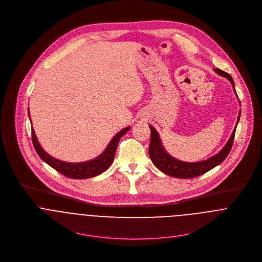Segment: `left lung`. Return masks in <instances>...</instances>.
Listing matches in <instances>:
<instances>
[{
    "label": "left lung",
    "instance_id": "1",
    "mask_svg": "<svg viewBox=\"0 0 262 262\" xmlns=\"http://www.w3.org/2000/svg\"><path fill=\"white\" fill-rule=\"evenodd\" d=\"M214 71L218 75L227 77L231 81V83L234 88V91H235V84H234V81H233V78L231 75L219 69H214ZM235 93H236V91H235ZM240 114H241V110L239 112L237 124L240 119ZM237 124H236V127H237ZM149 127L150 130H151L149 144V156L151 161L163 173L173 177V178H178V179H192V178L200 177V176L206 173L207 171L211 170L215 166L219 165L220 163H222L226 159V157L228 156V154L230 153L231 148L233 146V141H234L235 132H236V127H235V129H234L230 139L228 140L227 144L225 145L224 148L221 150L219 153H217L216 155L212 156L211 158L204 160V161H200V162H185V161L176 159L174 157L170 156L163 148L157 131L152 126H149Z\"/></svg>",
    "mask_w": 262,
    "mask_h": 262
}]
</instances>
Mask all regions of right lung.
Wrapping results in <instances>:
<instances>
[{"label": "right lung", "mask_w": 262, "mask_h": 262, "mask_svg": "<svg viewBox=\"0 0 262 262\" xmlns=\"http://www.w3.org/2000/svg\"><path fill=\"white\" fill-rule=\"evenodd\" d=\"M28 115H29V111H28ZM129 129H130V127H126L123 130H121L119 133H117L111 140V142L109 143L108 147L99 157H97L93 160L86 161V162H81V163L64 162V161L58 160V159L50 156L40 146L33 128L31 129V131H32L31 134H32L33 146L36 150L39 157L43 161H45L48 165H50L52 168H54L56 171L60 172L64 177H68L70 179H75V180H84V179H90V178L99 176L109 168V166L112 164L113 160H114L115 153H116L120 138L123 135H125V133Z\"/></svg>", "instance_id": "1"}]
</instances>
